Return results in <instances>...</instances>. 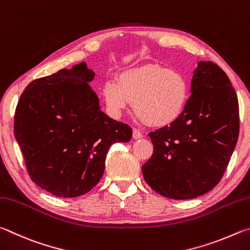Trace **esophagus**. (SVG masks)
<instances>
[{
    "mask_svg": "<svg viewBox=\"0 0 250 250\" xmlns=\"http://www.w3.org/2000/svg\"><path fill=\"white\" fill-rule=\"evenodd\" d=\"M133 137L135 139H138V138H142L143 137V134L141 130H138L137 128H133Z\"/></svg>",
    "mask_w": 250,
    "mask_h": 250,
    "instance_id": "1",
    "label": "esophagus"
}]
</instances>
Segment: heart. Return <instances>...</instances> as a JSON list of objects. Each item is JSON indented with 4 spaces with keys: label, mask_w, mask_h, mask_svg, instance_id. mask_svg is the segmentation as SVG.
<instances>
[{
    "label": "heart",
    "mask_w": 250,
    "mask_h": 250,
    "mask_svg": "<svg viewBox=\"0 0 250 250\" xmlns=\"http://www.w3.org/2000/svg\"><path fill=\"white\" fill-rule=\"evenodd\" d=\"M103 98L113 115H120L133 102L135 113L147 124L164 126L181 115L189 99V83L178 70L146 63L121 72L116 82L105 83Z\"/></svg>",
    "instance_id": "b5f03b06"
}]
</instances>
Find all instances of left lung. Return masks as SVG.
I'll return each mask as SVG.
<instances>
[{"mask_svg":"<svg viewBox=\"0 0 250 250\" xmlns=\"http://www.w3.org/2000/svg\"><path fill=\"white\" fill-rule=\"evenodd\" d=\"M191 92L176 121L148 134L154 152L142 168L151 189L173 200L212 190L229 166L239 134L237 95L216 63L199 62Z\"/></svg>","mask_w":250,"mask_h":250,"instance_id":"left-lung-1","label":"left lung"}]
</instances>
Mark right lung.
<instances>
[{
  "label": "right lung",
  "mask_w": 250,
  "mask_h": 250,
  "mask_svg": "<svg viewBox=\"0 0 250 250\" xmlns=\"http://www.w3.org/2000/svg\"><path fill=\"white\" fill-rule=\"evenodd\" d=\"M85 62L36 79L15 109L14 135L32 180L61 198L89 192L103 176L114 143H127L133 130L100 109L87 83Z\"/></svg>",
  "instance_id": "1"
}]
</instances>
